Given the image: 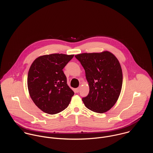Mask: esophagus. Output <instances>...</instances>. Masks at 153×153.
<instances>
[{"label": "esophagus", "mask_w": 153, "mask_h": 153, "mask_svg": "<svg viewBox=\"0 0 153 153\" xmlns=\"http://www.w3.org/2000/svg\"><path fill=\"white\" fill-rule=\"evenodd\" d=\"M79 90H80V87L77 88L75 89V91H76V92H77V93L79 92Z\"/></svg>", "instance_id": "esophagus-1"}]
</instances>
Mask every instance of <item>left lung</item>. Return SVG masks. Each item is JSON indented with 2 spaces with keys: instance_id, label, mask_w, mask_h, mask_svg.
Segmentation results:
<instances>
[{
  "instance_id": "obj_1",
  "label": "left lung",
  "mask_w": 153,
  "mask_h": 153,
  "mask_svg": "<svg viewBox=\"0 0 153 153\" xmlns=\"http://www.w3.org/2000/svg\"><path fill=\"white\" fill-rule=\"evenodd\" d=\"M85 71L89 92L82 98L85 107L104 113L116 103L123 85V72L117 58L108 51L75 56Z\"/></svg>"
}]
</instances>
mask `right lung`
Segmentation results:
<instances>
[{
	"label": "right lung",
	"mask_w": 153,
	"mask_h": 153,
	"mask_svg": "<svg viewBox=\"0 0 153 153\" xmlns=\"http://www.w3.org/2000/svg\"><path fill=\"white\" fill-rule=\"evenodd\" d=\"M74 55H46L37 58L27 75V88L35 104L44 112L55 114L65 109L74 95L62 69Z\"/></svg>",
	"instance_id": "obj_1"
}]
</instances>
